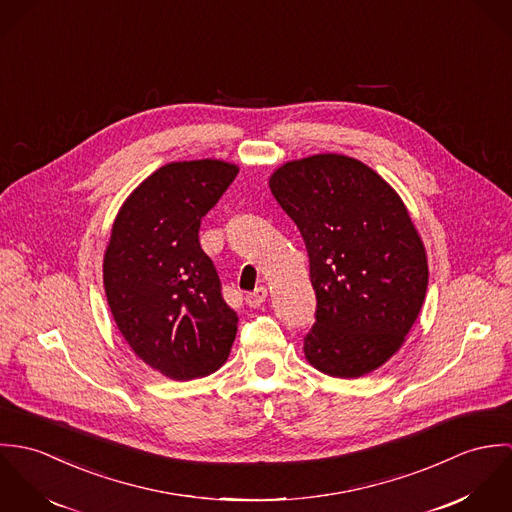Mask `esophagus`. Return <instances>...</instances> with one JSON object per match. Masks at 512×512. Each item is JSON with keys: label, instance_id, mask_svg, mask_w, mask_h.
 Returning <instances> with one entry per match:
<instances>
[{"label": "esophagus", "instance_id": "obj_1", "mask_svg": "<svg viewBox=\"0 0 512 512\" xmlns=\"http://www.w3.org/2000/svg\"><path fill=\"white\" fill-rule=\"evenodd\" d=\"M266 297H268V290L266 288H258V290H254V292L246 295V303H248V307L256 309V307H260L266 301Z\"/></svg>", "mask_w": 512, "mask_h": 512}]
</instances>
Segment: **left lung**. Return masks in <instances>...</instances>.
<instances>
[{
	"mask_svg": "<svg viewBox=\"0 0 512 512\" xmlns=\"http://www.w3.org/2000/svg\"><path fill=\"white\" fill-rule=\"evenodd\" d=\"M272 195L297 224L317 295L307 363L359 378L394 357L428 290V254L400 195L363 161L317 153L280 165Z\"/></svg>",
	"mask_w": 512,
	"mask_h": 512,
	"instance_id": "1",
	"label": "left lung"
}]
</instances>
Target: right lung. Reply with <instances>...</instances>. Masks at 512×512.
I'll return each instance as SVG.
<instances>
[{"label": "right lung", "instance_id": "right-lung-1", "mask_svg": "<svg viewBox=\"0 0 512 512\" xmlns=\"http://www.w3.org/2000/svg\"><path fill=\"white\" fill-rule=\"evenodd\" d=\"M222 159L171 161L120 207L104 252V290L118 331L147 366L173 380L219 370L238 317L199 244L201 219L234 181Z\"/></svg>", "mask_w": 512, "mask_h": 512}]
</instances>
